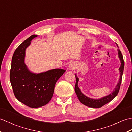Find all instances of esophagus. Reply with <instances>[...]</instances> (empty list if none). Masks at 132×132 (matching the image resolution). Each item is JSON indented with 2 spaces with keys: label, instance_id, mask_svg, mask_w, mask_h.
<instances>
[{
  "label": "esophagus",
  "instance_id": "1",
  "mask_svg": "<svg viewBox=\"0 0 132 132\" xmlns=\"http://www.w3.org/2000/svg\"><path fill=\"white\" fill-rule=\"evenodd\" d=\"M69 69L73 70V69L76 68V65H75V64H73V63L70 64L69 65Z\"/></svg>",
  "mask_w": 132,
  "mask_h": 132
}]
</instances>
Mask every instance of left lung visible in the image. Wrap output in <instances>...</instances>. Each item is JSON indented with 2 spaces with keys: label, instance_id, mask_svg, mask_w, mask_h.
Returning a JSON list of instances; mask_svg holds the SVG:
<instances>
[{
  "label": "left lung",
  "instance_id": "1",
  "mask_svg": "<svg viewBox=\"0 0 132 132\" xmlns=\"http://www.w3.org/2000/svg\"><path fill=\"white\" fill-rule=\"evenodd\" d=\"M116 44L117 46L118 47V45L116 43ZM118 52H119L118 53L119 57L120 59L121 63V66L119 68L120 72V78L119 79V82H118L117 85H116V88L114 89V90L111 94H110L109 95L104 97L100 99H92L88 97L87 96H85L84 95H83L82 92H81V90H80L79 88L78 87L77 82L79 81V78L77 77L76 75L75 74V77H76V84H75V92H76V94L78 98H79V100L82 104L89 107L95 108H100L101 106H104V105H105L106 104L108 103L109 102L112 101L113 99L117 95V94L119 93L121 83V81H122V74L123 72V68H124V61H123V56L122 55L121 52V51L119 49H118Z\"/></svg>",
  "mask_w": 132,
  "mask_h": 132
}]
</instances>
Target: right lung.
Masks as SVG:
<instances>
[{
    "label": "right lung",
    "mask_w": 132,
    "mask_h": 132,
    "mask_svg": "<svg viewBox=\"0 0 132 132\" xmlns=\"http://www.w3.org/2000/svg\"><path fill=\"white\" fill-rule=\"evenodd\" d=\"M36 35H33L19 45L13 53L10 79L15 96L21 103L31 108L41 107L52 98L56 82L65 72L54 69L44 73L34 74L24 64L25 51Z\"/></svg>",
    "instance_id": "right-lung-1"
}]
</instances>
